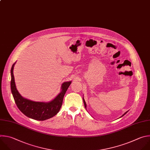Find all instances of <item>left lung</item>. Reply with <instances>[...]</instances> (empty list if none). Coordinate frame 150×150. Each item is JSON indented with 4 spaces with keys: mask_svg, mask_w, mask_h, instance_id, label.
<instances>
[{
    "mask_svg": "<svg viewBox=\"0 0 150 150\" xmlns=\"http://www.w3.org/2000/svg\"><path fill=\"white\" fill-rule=\"evenodd\" d=\"M83 102H84V106H85V108H86V102H85V101H84V99H83ZM127 112H128V111H127V112H125V113H124V115H122V116H124V115H125V114H126V113H127ZM122 116H121V117H122Z\"/></svg>",
    "mask_w": 150,
    "mask_h": 150,
    "instance_id": "1",
    "label": "left lung"
}]
</instances>
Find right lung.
I'll return each mask as SVG.
<instances>
[{"label": "right lung", "instance_id": "add662e5", "mask_svg": "<svg viewBox=\"0 0 150 150\" xmlns=\"http://www.w3.org/2000/svg\"><path fill=\"white\" fill-rule=\"evenodd\" d=\"M15 63L12 66L11 87L15 102L18 109L26 116L38 121H44L55 116L60 109L63 98L71 84V81L64 82L62 86V91L52 101L48 103L34 102L23 98L16 88L13 76V67Z\"/></svg>", "mask_w": 150, "mask_h": 150}]
</instances>
